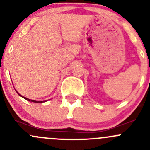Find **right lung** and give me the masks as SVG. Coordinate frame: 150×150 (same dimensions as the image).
<instances>
[{"label": "right lung", "mask_w": 150, "mask_h": 150, "mask_svg": "<svg viewBox=\"0 0 150 150\" xmlns=\"http://www.w3.org/2000/svg\"><path fill=\"white\" fill-rule=\"evenodd\" d=\"M16 93H18V94L19 95V96H22V97H23L24 99H26V100H28V101H30V102H36V103H39V102H40V103H41V102H46V101H40V102H39V101H35V100H32V99H28V98H26V97H25V96H22V95H20L19 94V93H18L17 91H16Z\"/></svg>", "instance_id": "right-lung-1"}]
</instances>
